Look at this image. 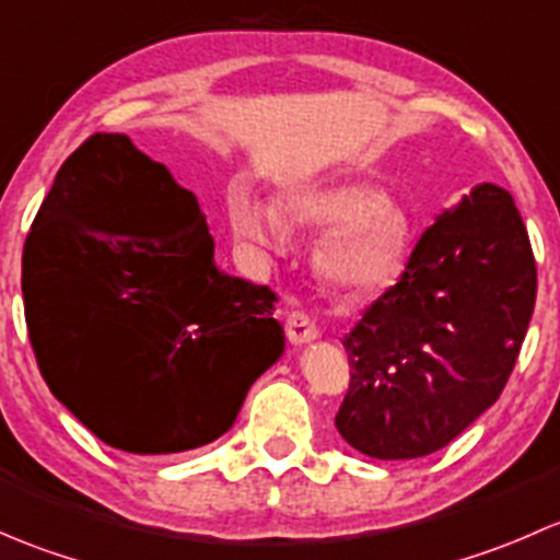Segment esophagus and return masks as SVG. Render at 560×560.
Wrapping results in <instances>:
<instances>
[{
  "label": "esophagus",
  "mask_w": 560,
  "mask_h": 560,
  "mask_svg": "<svg viewBox=\"0 0 560 560\" xmlns=\"http://www.w3.org/2000/svg\"><path fill=\"white\" fill-rule=\"evenodd\" d=\"M287 338L290 343L301 347V343H312L314 338H319V327L314 325V319L303 312H292L287 316Z\"/></svg>",
  "instance_id": "34e87169"
}]
</instances>
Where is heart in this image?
Returning <instances> with one entry per match:
<instances>
[{"label":"heart","mask_w":560,"mask_h":560,"mask_svg":"<svg viewBox=\"0 0 560 560\" xmlns=\"http://www.w3.org/2000/svg\"><path fill=\"white\" fill-rule=\"evenodd\" d=\"M284 213L298 228L327 230L316 248L322 281L347 298H374L395 284L409 252V217L374 186L360 180H312L284 195ZM233 228L246 244L281 252L284 219L270 202L241 197Z\"/></svg>","instance_id":"b5f03b06"}]
</instances>
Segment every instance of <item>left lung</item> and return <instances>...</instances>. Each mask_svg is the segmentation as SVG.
I'll list each match as a JSON object with an SVG mask.
<instances>
[{
    "instance_id": "8db88e82",
    "label": "left lung",
    "mask_w": 560,
    "mask_h": 560,
    "mask_svg": "<svg viewBox=\"0 0 560 560\" xmlns=\"http://www.w3.org/2000/svg\"><path fill=\"white\" fill-rule=\"evenodd\" d=\"M534 301L521 211L506 189L477 184L422 233L398 284L343 336L352 380L338 433L380 460L447 447L499 400Z\"/></svg>"
}]
</instances>
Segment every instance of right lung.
<instances>
[{"instance_id":"add662e5","label":"right lung","mask_w":560,"mask_h":560,"mask_svg":"<svg viewBox=\"0 0 560 560\" xmlns=\"http://www.w3.org/2000/svg\"><path fill=\"white\" fill-rule=\"evenodd\" d=\"M21 290L45 385L124 453L211 444L284 352L273 292L219 270L197 197L118 132L56 173Z\"/></svg>"}]
</instances>
